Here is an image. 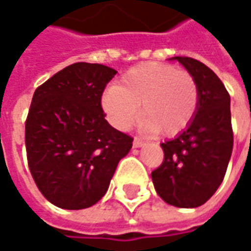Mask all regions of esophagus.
Here are the masks:
<instances>
[{
    "label": "esophagus",
    "instance_id": "obj_1",
    "mask_svg": "<svg viewBox=\"0 0 251 251\" xmlns=\"http://www.w3.org/2000/svg\"><path fill=\"white\" fill-rule=\"evenodd\" d=\"M146 145V142L145 140H142L140 137H135V140H133V147H142Z\"/></svg>",
    "mask_w": 251,
    "mask_h": 251
}]
</instances>
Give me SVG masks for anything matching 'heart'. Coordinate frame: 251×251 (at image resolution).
<instances>
[{
  "mask_svg": "<svg viewBox=\"0 0 251 251\" xmlns=\"http://www.w3.org/2000/svg\"><path fill=\"white\" fill-rule=\"evenodd\" d=\"M198 101V85L188 71L158 63L130 69L119 87L112 85L102 94V108L115 127L129 129L140 111L143 127L160 129L164 135H176L190 125Z\"/></svg>",
  "mask_w": 251,
  "mask_h": 251,
  "instance_id": "b5f03b06",
  "label": "heart"
}]
</instances>
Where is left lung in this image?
<instances>
[{"mask_svg": "<svg viewBox=\"0 0 251 251\" xmlns=\"http://www.w3.org/2000/svg\"><path fill=\"white\" fill-rule=\"evenodd\" d=\"M174 60L195 78L200 101L187 129L161 143L164 160L151 173V180L164 202L178 208H197L219 188L232 156L230 95L203 63L181 56Z\"/></svg>", "mask_w": 251, "mask_h": 251, "instance_id": "obj_1", "label": "left lung"}]
</instances>
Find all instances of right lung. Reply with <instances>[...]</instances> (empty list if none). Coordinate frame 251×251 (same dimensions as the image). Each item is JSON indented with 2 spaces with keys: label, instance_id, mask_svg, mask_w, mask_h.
<instances>
[{
  "label": "right lung",
  "instance_id": "obj_1",
  "mask_svg": "<svg viewBox=\"0 0 251 251\" xmlns=\"http://www.w3.org/2000/svg\"><path fill=\"white\" fill-rule=\"evenodd\" d=\"M116 71L97 63L67 66L33 94L25 122L30 174L43 197L63 209L100 201L133 137L105 119L101 98Z\"/></svg>",
  "mask_w": 251,
  "mask_h": 251
}]
</instances>
